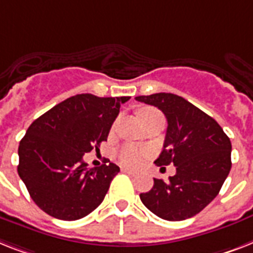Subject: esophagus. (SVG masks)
Returning a JSON list of instances; mask_svg holds the SVG:
<instances>
[{"mask_svg":"<svg viewBox=\"0 0 253 253\" xmlns=\"http://www.w3.org/2000/svg\"><path fill=\"white\" fill-rule=\"evenodd\" d=\"M122 173H126V174H128V175H136L137 171H135V170H131V169H127V168H122Z\"/></svg>","mask_w":253,"mask_h":253,"instance_id":"obj_1","label":"esophagus"}]
</instances>
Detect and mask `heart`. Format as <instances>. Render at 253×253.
<instances>
[{"instance_id":"heart-1","label":"heart","mask_w":253,"mask_h":253,"mask_svg":"<svg viewBox=\"0 0 253 253\" xmlns=\"http://www.w3.org/2000/svg\"><path fill=\"white\" fill-rule=\"evenodd\" d=\"M155 112L156 110H153V109H143L140 112V118ZM148 156H149V152L147 149L135 147V145H123L117 152V157H118L121 164H123L125 166H130V168L140 166Z\"/></svg>"}]
</instances>
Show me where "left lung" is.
<instances>
[{
  "instance_id": "8db88e82",
  "label": "left lung",
  "mask_w": 253,
  "mask_h": 253,
  "mask_svg": "<svg viewBox=\"0 0 253 253\" xmlns=\"http://www.w3.org/2000/svg\"><path fill=\"white\" fill-rule=\"evenodd\" d=\"M135 100L159 108L168 120L157 166L174 164L169 182L156 179L141 203L166 221H183L201 212L218 195L231 169V143L222 127L180 96L155 93Z\"/></svg>"
}]
</instances>
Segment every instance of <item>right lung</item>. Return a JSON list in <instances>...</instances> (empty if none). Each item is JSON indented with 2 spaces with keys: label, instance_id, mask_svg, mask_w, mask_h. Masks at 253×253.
Returning a JSON list of instances; mask_svg holds the SVG:
<instances>
[{
  "label": "right lung",
  "instance_id": "obj_1",
  "mask_svg": "<svg viewBox=\"0 0 253 253\" xmlns=\"http://www.w3.org/2000/svg\"><path fill=\"white\" fill-rule=\"evenodd\" d=\"M128 100L77 94L32 122L18 148V174L39 208L75 221L101 204L120 168L109 162L89 169L83 156L108 139L121 104Z\"/></svg>",
  "mask_w": 253,
  "mask_h": 253
}]
</instances>
